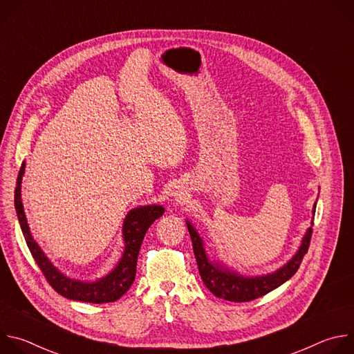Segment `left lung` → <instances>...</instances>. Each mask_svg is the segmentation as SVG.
I'll use <instances>...</instances> for the list:
<instances>
[{
	"label": "left lung",
	"mask_w": 354,
	"mask_h": 354,
	"mask_svg": "<svg viewBox=\"0 0 354 354\" xmlns=\"http://www.w3.org/2000/svg\"><path fill=\"white\" fill-rule=\"evenodd\" d=\"M315 209H317V203L313 210L314 214H315ZM313 225H314V220H313ZM187 230L192 238L193 252H194L197 269L201 280H203L206 287L216 297L224 298L227 301H234V302H246V301L257 299L270 292L272 290L277 288L279 286L286 283L290 277H292L298 270L302 262V258H304L308 252L311 236H313V227H311L308 228L304 239H302V243L297 252V255L276 273L248 279V277L238 276L217 263L210 262L203 249V242H201L198 234L194 231V228L189 223H187Z\"/></svg>",
	"instance_id": "1"
}]
</instances>
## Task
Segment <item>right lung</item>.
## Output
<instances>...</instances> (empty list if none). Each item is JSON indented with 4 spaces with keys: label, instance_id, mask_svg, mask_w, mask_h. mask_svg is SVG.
<instances>
[{
    "label": "right lung",
    "instance_id": "obj_1",
    "mask_svg": "<svg viewBox=\"0 0 354 354\" xmlns=\"http://www.w3.org/2000/svg\"><path fill=\"white\" fill-rule=\"evenodd\" d=\"M25 171V162H22L18 179H17V187H15V210L18 214V220L21 224V230L24 232L26 245L30 250V254L37 263L39 269L41 270L43 276L46 277L47 283L52 286L60 295L82 301V302H92V304H104V302H113L119 299L133 284L136 279V270H137V258L138 252L144 239V235L149 225L153 224L157 218H160L164 214V207L161 206H144L131 210L123 225V235H124V254L116 266V269L108 274L106 277L97 280L96 283H82L75 281L73 279H68L63 276L48 259L44 257L37 243L33 241L29 227L25 218L24 206L21 201V183L22 176Z\"/></svg>",
    "mask_w": 354,
    "mask_h": 354
}]
</instances>
